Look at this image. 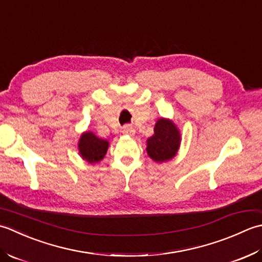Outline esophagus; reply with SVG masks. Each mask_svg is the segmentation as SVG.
I'll list each match as a JSON object with an SVG mask.
<instances>
[{"label": "esophagus", "mask_w": 262, "mask_h": 262, "mask_svg": "<svg viewBox=\"0 0 262 262\" xmlns=\"http://www.w3.org/2000/svg\"><path fill=\"white\" fill-rule=\"evenodd\" d=\"M122 132H123L124 135H129V136L135 135V130H133L130 125H124L122 127Z\"/></svg>", "instance_id": "obj_1"}]
</instances>
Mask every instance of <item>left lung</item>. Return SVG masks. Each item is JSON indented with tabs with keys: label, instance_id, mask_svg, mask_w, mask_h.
<instances>
[{
	"label": "left lung",
	"instance_id": "obj_1",
	"mask_svg": "<svg viewBox=\"0 0 262 262\" xmlns=\"http://www.w3.org/2000/svg\"><path fill=\"white\" fill-rule=\"evenodd\" d=\"M154 136L147 140V152L155 162L163 163L172 159L180 147V132L174 123L161 119L154 129Z\"/></svg>",
	"mask_w": 262,
	"mask_h": 262
}]
</instances>
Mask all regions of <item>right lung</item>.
<instances>
[{"label": "right lung", "instance_id": "right-lung-1", "mask_svg": "<svg viewBox=\"0 0 262 262\" xmlns=\"http://www.w3.org/2000/svg\"><path fill=\"white\" fill-rule=\"evenodd\" d=\"M108 142L96 137L93 132L83 133L79 141V152L89 163H97L104 158Z\"/></svg>", "mask_w": 262, "mask_h": 262}]
</instances>
